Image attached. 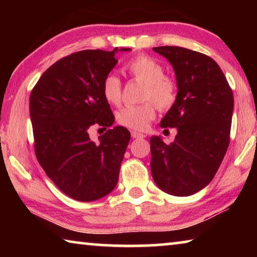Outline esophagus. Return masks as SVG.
I'll return each instance as SVG.
<instances>
[{
  "mask_svg": "<svg viewBox=\"0 0 257 257\" xmlns=\"http://www.w3.org/2000/svg\"><path fill=\"white\" fill-rule=\"evenodd\" d=\"M132 137L133 138H144L145 135L142 134V133H138V132H136V130H133Z\"/></svg>",
  "mask_w": 257,
  "mask_h": 257,
  "instance_id": "esophagus-1",
  "label": "esophagus"
}]
</instances>
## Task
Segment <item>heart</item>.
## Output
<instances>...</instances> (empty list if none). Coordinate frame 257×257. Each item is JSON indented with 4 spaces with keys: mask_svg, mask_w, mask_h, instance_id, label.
<instances>
[{
    "mask_svg": "<svg viewBox=\"0 0 257 257\" xmlns=\"http://www.w3.org/2000/svg\"><path fill=\"white\" fill-rule=\"evenodd\" d=\"M127 71L134 79L144 82L139 105L122 107L116 113L118 123L134 130L145 129L156 114V103L160 110H168L177 99L178 87L172 77L164 75L162 64L147 55L135 56L125 64ZM102 94L111 105H119L122 97V86L118 77L108 75L104 78Z\"/></svg>",
    "mask_w": 257,
    "mask_h": 257,
    "instance_id": "b5f03b06",
    "label": "heart"
}]
</instances>
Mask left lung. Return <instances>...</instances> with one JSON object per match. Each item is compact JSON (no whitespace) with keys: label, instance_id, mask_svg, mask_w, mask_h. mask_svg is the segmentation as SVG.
I'll use <instances>...</instances> for the list:
<instances>
[{"label":"left lung","instance_id":"8db88e82","mask_svg":"<svg viewBox=\"0 0 257 257\" xmlns=\"http://www.w3.org/2000/svg\"><path fill=\"white\" fill-rule=\"evenodd\" d=\"M153 50L172 64L178 86L176 102L160 125L178 134L170 144L151 137L152 176L165 193L189 196L210 184L227 153L233 94L210 56L179 46Z\"/></svg>","mask_w":257,"mask_h":257}]
</instances>
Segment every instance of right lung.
Returning a JSON list of instances; mask_svg holds the SVG:
<instances>
[{
    "mask_svg": "<svg viewBox=\"0 0 257 257\" xmlns=\"http://www.w3.org/2000/svg\"><path fill=\"white\" fill-rule=\"evenodd\" d=\"M116 51L85 50L64 56L43 73L30 94L38 162L61 191L79 202L96 201L114 189L130 141L121 125L108 129L99 144L88 134L94 124L106 130L114 122L102 84L118 63Z\"/></svg>",
    "mask_w": 257,
    "mask_h": 257,
    "instance_id": "add662e5",
    "label": "right lung"
}]
</instances>
